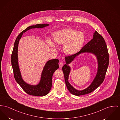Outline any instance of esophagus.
Here are the masks:
<instances>
[{"mask_svg":"<svg viewBox=\"0 0 120 120\" xmlns=\"http://www.w3.org/2000/svg\"><path fill=\"white\" fill-rule=\"evenodd\" d=\"M59 67H60V68H62V67L63 66V65H64V63H62V62H61V63H59Z\"/></svg>","mask_w":120,"mask_h":120,"instance_id":"esophagus-1","label":"esophagus"}]
</instances>
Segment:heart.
<instances>
[{"label": "heart", "mask_w": 120, "mask_h": 120, "mask_svg": "<svg viewBox=\"0 0 120 120\" xmlns=\"http://www.w3.org/2000/svg\"><path fill=\"white\" fill-rule=\"evenodd\" d=\"M53 41L48 38L46 42L52 51H56L57 45L63 44V49L65 54L72 55L78 52L82 47L85 41L83 32L77 31L71 28L57 30L52 34Z\"/></svg>", "instance_id": "b5f03b06"}]
</instances>
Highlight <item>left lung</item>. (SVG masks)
Listing matches in <instances>:
<instances>
[{
    "mask_svg": "<svg viewBox=\"0 0 120 120\" xmlns=\"http://www.w3.org/2000/svg\"><path fill=\"white\" fill-rule=\"evenodd\" d=\"M86 53L92 54L96 56L98 65L97 73L93 82L88 87L82 90H78L68 82L69 75L71 71V67L68 65L73 61L78 55ZM65 60L66 64L63 66L62 69L64 75L66 85L69 91L77 96L92 92L103 83L109 65V56L104 39L96 31H95L94 32L92 39L83 46L77 53L65 56Z\"/></svg>",
    "mask_w": 120,
    "mask_h": 120,
    "instance_id": "obj_1",
    "label": "left lung"
}]
</instances>
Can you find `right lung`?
<instances>
[{
  "mask_svg": "<svg viewBox=\"0 0 120 120\" xmlns=\"http://www.w3.org/2000/svg\"><path fill=\"white\" fill-rule=\"evenodd\" d=\"M49 26V24H44L30 26L19 35L15 42L11 55V65L14 77L16 81L23 90L27 94L31 95L43 96L49 93L52 86V75L56 70L59 68V60L57 59H54L47 61L43 68L39 82L36 85L30 84L23 80L19 67L18 55L19 41L23 34L28 30L34 28H43Z\"/></svg>",
  "mask_w": 120,
  "mask_h": 120,
  "instance_id": "add662e5",
  "label": "right lung"
}]
</instances>
